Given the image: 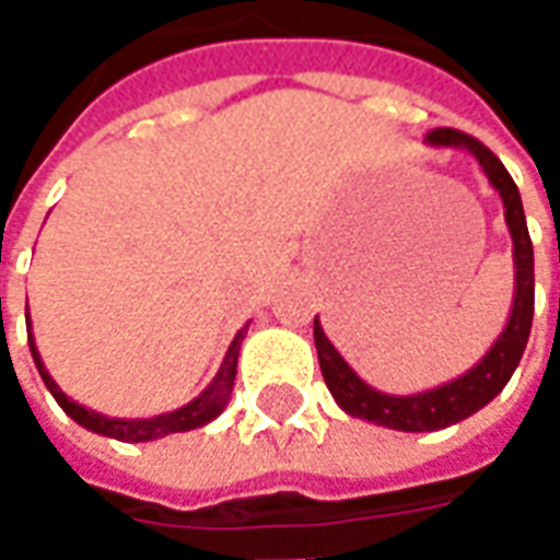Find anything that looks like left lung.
Masks as SVG:
<instances>
[{"label": "left lung", "mask_w": 560, "mask_h": 560, "mask_svg": "<svg viewBox=\"0 0 560 560\" xmlns=\"http://www.w3.org/2000/svg\"><path fill=\"white\" fill-rule=\"evenodd\" d=\"M425 140L434 143V147L468 149L470 155L480 161L489 183L498 188V195L504 200L510 236H513L516 300H513V312H510L506 329L498 336L492 351L486 353L468 375L456 377L444 387L429 389V393H417V396H387V393H377L365 381H360L353 375L351 365L341 360V353L329 345L315 317L317 360H320V372H324V381H327L332 399L339 401L351 417L377 422V425H387V429H399V432H438V429H446V425L477 413L482 405H489L516 372L518 360L525 353V345H528L530 320H534V245H530L525 209H522V197H518L513 176L506 173V167L492 149L477 138L465 135V131L434 128V131L425 135Z\"/></svg>", "instance_id": "obj_1"}]
</instances>
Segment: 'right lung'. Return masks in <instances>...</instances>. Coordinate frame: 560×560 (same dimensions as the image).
Wrapping results in <instances>:
<instances>
[{"label":"right lung","instance_id":"add662e5","mask_svg":"<svg viewBox=\"0 0 560 560\" xmlns=\"http://www.w3.org/2000/svg\"><path fill=\"white\" fill-rule=\"evenodd\" d=\"M26 332H30V351L35 365H38V375H42L44 387L54 393V399L59 401V408H62L71 420L80 422L83 429L107 434V438H116V441H128V444H138V441H155V438H164V434H173V432H188V429H197V425H207L209 420H215V417L224 411L228 399H231L233 377H236V357H240V345H243L245 339V327H243L240 332H236V339L231 341V348H228V357H224V363H221L219 375L212 377V384H209V387L203 389L195 401H188L185 408L171 413H161V417H149V420H110V417H102V413L80 408L78 401H71L62 389L56 387V381L47 375L42 357H38V348H35V341H32L30 324H26Z\"/></svg>","mask_w":560,"mask_h":560}]
</instances>
